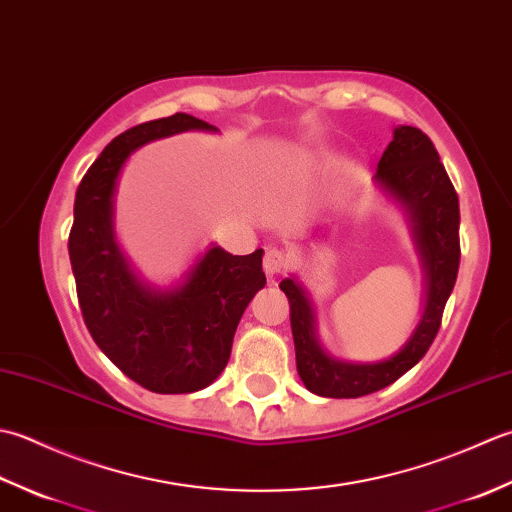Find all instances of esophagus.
Returning <instances> with one entry per match:
<instances>
[{
  "mask_svg": "<svg viewBox=\"0 0 512 512\" xmlns=\"http://www.w3.org/2000/svg\"><path fill=\"white\" fill-rule=\"evenodd\" d=\"M267 276H276L280 271L289 267V254L283 252L280 247H269L265 252V263H263Z\"/></svg>",
  "mask_w": 512,
  "mask_h": 512,
  "instance_id": "34e87169",
  "label": "esophagus"
}]
</instances>
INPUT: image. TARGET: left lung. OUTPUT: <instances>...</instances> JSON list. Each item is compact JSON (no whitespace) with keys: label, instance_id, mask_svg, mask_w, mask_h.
I'll list each match as a JSON object with an SVG mask.
<instances>
[{"label":"left lung","instance_id":"left-lung-1","mask_svg":"<svg viewBox=\"0 0 512 512\" xmlns=\"http://www.w3.org/2000/svg\"><path fill=\"white\" fill-rule=\"evenodd\" d=\"M375 181L398 196L415 218L417 241L429 267V300L420 327L398 356L378 364H347L322 353L314 340V314L305 291L285 278L278 287L289 300L298 373L305 387L322 398H362L389 387L413 369L440 331L446 300L460 269V201L433 141L420 128H395Z\"/></svg>","mask_w":512,"mask_h":512}]
</instances>
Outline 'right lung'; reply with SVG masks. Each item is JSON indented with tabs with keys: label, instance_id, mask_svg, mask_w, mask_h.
<instances>
[{
	"label": "right lung",
	"instance_id": "add662e5",
	"mask_svg": "<svg viewBox=\"0 0 512 512\" xmlns=\"http://www.w3.org/2000/svg\"><path fill=\"white\" fill-rule=\"evenodd\" d=\"M183 130L216 128L176 112L112 139L77 187L68 236L81 316L92 340L114 367L154 393H192L212 384L229 360L245 307L265 287L263 249L232 256L212 247L181 289L152 294L114 245L110 214L121 165L139 145Z\"/></svg>",
	"mask_w": 512,
	"mask_h": 512
}]
</instances>
